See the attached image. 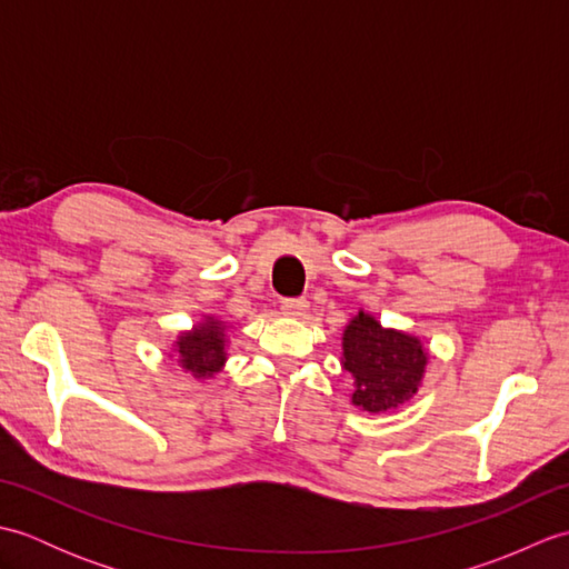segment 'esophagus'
Masks as SVG:
<instances>
[{"mask_svg": "<svg viewBox=\"0 0 569 569\" xmlns=\"http://www.w3.org/2000/svg\"><path fill=\"white\" fill-rule=\"evenodd\" d=\"M281 310L286 318H303L308 310V300L306 298H288V300H283Z\"/></svg>", "mask_w": 569, "mask_h": 569, "instance_id": "1", "label": "esophagus"}]
</instances>
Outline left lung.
<instances>
[{"instance_id":"8db88e82","label":"left lung","mask_w":569,"mask_h":569,"mask_svg":"<svg viewBox=\"0 0 569 569\" xmlns=\"http://www.w3.org/2000/svg\"><path fill=\"white\" fill-rule=\"evenodd\" d=\"M428 352L416 335L383 328L359 310L342 335V367L355 377L352 403L367 413L403 406L418 393Z\"/></svg>"}]
</instances>
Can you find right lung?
<instances>
[{
	"mask_svg": "<svg viewBox=\"0 0 569 569\" xmlns=\"http://www.w3.org/2000/svg\"><path fill=\"white\" fill-rule=\"evenodd\" d=\"M227 325L212 316L198 322L188 332H180L176 342L178 365L196 379H210L227 361Z\"/></svg>",
	"mask_w": 569,
	"mask_h": 569,
	"instance_id": "obj_1",
	"label": "right lung"
}]
</instances>
